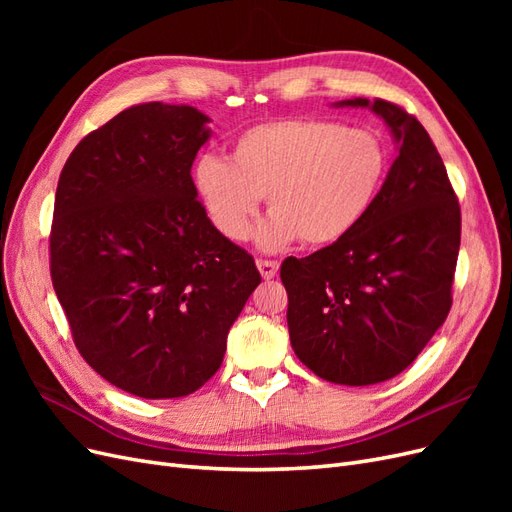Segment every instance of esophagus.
I'll return each instance as SVG.
<instances>
[{
	"label": "esophagus",
	"instance_id": "esophagus-1",
	"mask_svg": "<svg viewBox=\"0 0 512 512\" xmlns=\"http://www.w3.org/2000/svg\"><path fill=\"white\" fill-rule=\"evenodd\" d=\"M256 267H258V271H260V275L265 277V280H271V277H275L277 275V269H280V262H275V260H256Z\"/></svg>",
	"mask_w": 512,
	"mask_h": 512
}]
</instances>
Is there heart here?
<instances>
[{
    "mask_svg": "<svg viewBox=\"0 0 512 512\" xmlns=\"http://www.w3.org/2000/svg\"><path fill=\"white\" fill-rule=\"evenodd\" d=\"M389 166L382 138L324 119H275L241 132L228 162L207 156L194 185L211 224L228 241L250 237L260 198L271 218L258 243L277 250L299 239L322 247L344 239L374 203Z\"/></svg>",
    "mask_w": 512,
    "mask_h": 512,
    "instance_id": "1",
    "label": "heart"
}]
</instances>
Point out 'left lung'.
<instances>
[{
	"mask_svg": "<svg viewBox=\"0 0 512 512\" xmlns=\"http://www.w3.org/2000/svg\"><path fill=\"white\" fill-rule=\"evenodd\" d=\"M369 106L399 156L365 218L344 239L282 262L290 344L322 380L367 386L401 374L453 305L461 209L427 130L404 108Z\"/></svg>",
	"mask_w": 512,
	"mask_h": 512,
	"instance_id": "8db88e82",
	"label": "left lung"
}]
</instances>
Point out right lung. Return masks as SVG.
I'll list each match as a JSON object with an SVG mask.
<instances>
[{
    "label": "right lung",
    "instance_id": "obj_1",
    "mask_svg": "<svg viewBox=\"0 0 512 512\" xmlns=\"http://www.w3.org/2000/svg\"><path fill=\"white\" fill-rule=\"evenodd\" d=\"M207 115L136 104L89 132L61 170L51 280L83 359L117 389L183 397L220 369L260 284L254 258L196 198Z\"/></svg>",
    "mask_w": 512,
    "mask_h": 512
}]
</instances>
